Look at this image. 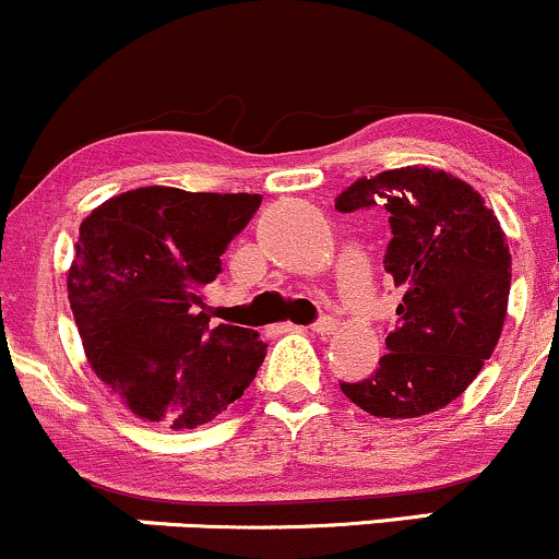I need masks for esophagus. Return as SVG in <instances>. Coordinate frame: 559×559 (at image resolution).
I'll return each instance as SVG.
<instances>
[{
	"mask_svg": "<svg viewBox=\"0 0 559 559\" xmlns=\"http://www.w3.org/2000/svg\"><path fill=\"white\" fill-rule=\"evenodd\" d=\"M289 329H297V326H289ZM312 334H318V336H331L336 331V321L334 318H329V316H323L321 321H316L312 323Z\"/></svg>",
	"mask_w": 559,
	"mask_h": 559,
	"instance_id": "obj_1",
	"label": "esophagus"
}]
</instances>
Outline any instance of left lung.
I'll use <instances>...</instances> for the list:
<instances>
[{"instance_id":"8db88e82","label":"left lung","mask_w":559,"mask_h":559,"mask_svg":"<svg viewBox=\"0 0 559 559\" xmlns=\"http://www.w3.org/2000/svg\"><path fill=\"white\" fill-rule=\"evenodd\" d=\"M334 206L388 212L384 270L403 292L377 371L340 382L342 392L382 419L449 406L480 373L504 329L512 257L499 219L472 186L429 167L360 177Z\"/></svg>"}]
</instances>
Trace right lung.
I'll list each match as a JSON object with an SVG mask.
<instances>
[{
	"label": "right lung",
	"instance_id": "obj_1",
	"mask_svg": "<svg viewBox=\"0 0 559 559\" xmlns=\"http://www.w3.org/2000/svg\"><path fill=\"white\" fill-rule=\"evenodd\" d=\"M257 193L138 188L90 212L69 302L92 371L145 421L193 429L243 395L265 360L251 329L210 326L201 286L260 210ZM202 312H198V308Z\"/></svg>",
	"mask_w": 559,
	"mask_h": 559
}]
</instances>
